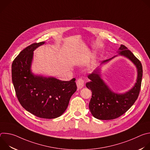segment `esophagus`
<instances>
[{
	"label": "esophagus",
	"instance_id": "34e87169",
	"mask_svg": "<svg viewBox=\"0 0 150 150\" xmlns=\"http://www.w3.org/2000/svg\"><path fill=\"white\" fill-rule=\"evenodd\" d=\"M77 87L78 89H81L84 86V81L82 78H79L76 82Z\"/></svg>",
	"mask_w": 150,
	"mask_h": 150
}]
</instances>
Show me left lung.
Returning a JSON list of instances; mask_svg holds the SVG:
<instances>
[{
	"label": "left lung",
	"instance_id": "left-lung-1",
	"mask_svg": "<svg viewBox=\"0 0 150 150\" xmlns=\"http://www.w3.org/2000/svg\"><path fill=\"white\" fill-rule=\"evenodd\" d=\"M117 53L118 54L112 58L102 61L100 66L109 63L117 56L125 57L136 68V82L127 91L118 93L113 91L103 79L101 67H97L88 75L90 81L86 83V87L92 92L89 109L92 115L100 120H112L122 116L131 108L139 96L142 76L141 63L124 45H120Z\"/></svg>",
	"mask_w": 150,
	"mask_h": 150
}]
</instances>
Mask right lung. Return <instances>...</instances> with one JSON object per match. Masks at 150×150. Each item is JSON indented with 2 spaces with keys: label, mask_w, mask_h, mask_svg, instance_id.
<instances>
[{
  "label": "right lung",
  "mask_w": 150,
  "mask_h": 150,
  "mask_svg": "<svg viewBox=\"0 0 150 150\" xmlns=\"http://www.w3.org/2000/svg\"><path fill=\"white\" fill-rule=\"evenodd\" d=\"M44 44H32L19 53L12 63V79L17 98L27 111L40 118L54 119L65 112L77 87L75 78L64 81L32 72L34 51Z\"/></svg>",
  "instance_id": "right-lung-1"
}]
</instances>
